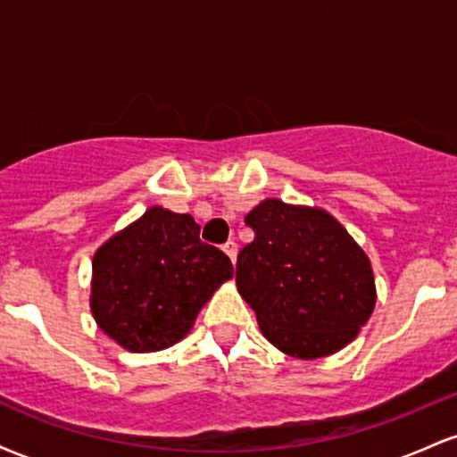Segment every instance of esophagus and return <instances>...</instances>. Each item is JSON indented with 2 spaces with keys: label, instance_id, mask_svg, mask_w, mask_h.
<instances>
[{
  "label": "esophagus",
  "instance_id": "1",
  "mask_svg": "<svg viewBox=\"0 0 457 457\" xmlns=\"http://www.w3.org/2000/svg\"><path fill=\"white\" fill-rule=\"evenodd\" d=\"M223 251H225V253H228L229 260L236 262V255H238V245H236L234 240H228V243L223 245Z\"/></svg>",
  "mask_w": 457,
  "mask_h": 457
}]
</instances>
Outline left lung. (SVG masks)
<instances>
[{
    "instance_id": "8db88e82",
    "label": "left lung",
    "mask_w": 457,
    "mask_h": 457,
    "mask_svg": "<svg viewBox=\"0 0 457 457\" xmlns=\"http://www.w3.org/2000/svg\"><path fill=\"white\" fill-rule=\"evenodd\" d=\"M255 238L236 286L264 337L296 359H320L359 335L376 305L365 251L327 211L264 199L245 217Z\"/></svg>"
}]
</instances>
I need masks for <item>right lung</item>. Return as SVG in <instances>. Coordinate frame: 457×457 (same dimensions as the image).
Masks as SVG:
<instances>
[{"label": "right lung", "instance_id": "obj_1", "mask_svg": "<svg viewBox=\"0 0 457 457\" xmlns=\"http://www.w3.org/2000/svg\"><path fill=\"white\" fill-rule=\"evenodd\" d=\"M232 277V262L199 240L191 214L152 206L94 253L92 316L129 353H156L187 337Z\"/></svg>", "mask_w": 457, "mask_h": 457}]
</instances>
